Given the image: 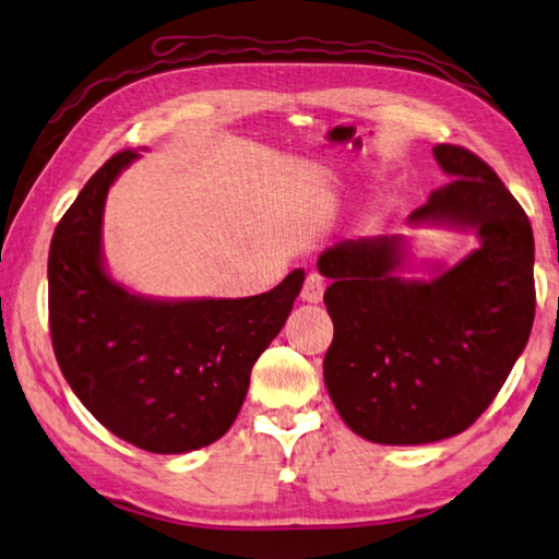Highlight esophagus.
Masks as SVG:
<instances>
[{
    "label": "esophagus",
    "instance_id": "obj_1",
    "mask_svg": "<svg viewBox=\"0 0 559 559\" xmlns=\"http://www.w3.org/2000/svg\"><path fill=\"white\" fill-rule=\"evenodd\" d=\"M323 292H325V280L319 275V272H311V275H307V280H304V287H301V299L319 304L323 299Z\"/></svg>",
    "mask_w": 559,
    "mask_h": 559
}]
</instances>
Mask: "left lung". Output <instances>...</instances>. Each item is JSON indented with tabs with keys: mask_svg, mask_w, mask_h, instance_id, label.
I'll list each match as a JSON object with an SVG mask.
<instances>
[{
	"mask_svg": "<svg viewBox=\"0 0 559 559\" xmlns=\"http://www.w3.org/2000/svg\"><path fill=\"white\" fill-rule=\"evenodd\" d=\"M452 177L408 224L475 228L481 246L443 275L402 280L399 236L343 240L319 258L333 343L323 379L347 428L372 443L420 445L467 430L523 353L535 319L533 228L499 175L440 143Z\"/></svg>",
	"mask_w": 559,
	"mask_h": 559,
	"instance_id": "1",
	"label": "left lung"
}]
</instances>
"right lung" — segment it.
Returning a JSON list of instances; mask_svg holds the SVG:
<instances>
[{
  "mask_svg": "<svg viewBox=\"0 0 559 559\" xmlns=\"http://www.w3.org/2000/svg\"><path fill=\"white\" fill-rule=\"evenodd\" d=\"M135 151H119L82 187L48 252V321L56 360L99 424L141 450L212 445L234 426L250 370L299 297L304 272L246 299L153 301L102 267V214Z\"/></svg>",
  "mask_w": 559,
  "mask_h": 559,
  "instance_id": "obj_1",
  "label": "right lung"
}]
</instances>
